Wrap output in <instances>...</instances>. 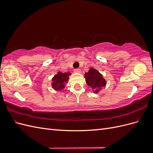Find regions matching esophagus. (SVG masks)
Returning a JSON list of instances; mask_svg holds the SVG:
<instances>
[{
    "instance_id": "1",
    "label": "esophagus",
    "mask_w": 153,
    "mask_h": 153,
    "mask_svg": "<svg viewBox=\"0 0 153 153\" xmlns=\"http://www.w3.org/2000/svg\"><path fill=\"white\" fill-rule=\"evenodd\" d=\"M74 72L76 73H81V70H80V69L76 68V69H74Z\"/></svg>"
}]
</instances>
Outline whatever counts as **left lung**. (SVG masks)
Instances as JSON below:
<instances>
[{
	"mask_svg": "<svg viewBox=\"0 0 153 153\" xmlns=\"http://www.w3.org/2000/svg\"><path fill=\"white\" fill-rule=\"evenodd\" d=\"M84 77L87 84L93 89L95 93H98L101 88L106 85V82L102 75L93 68H91L89 71L85 73Z\"/></svg>",
	"mask_w": 153,
	"mask_h": 153,
	"instance_id": "1",
	"label": "left lung"
}]
</instances>
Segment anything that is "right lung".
I'll return each mask as SVG.
<instances>
[{"label":"right lung","instance_id":"obj_1","mask_svg":"<svg viewBox=\"0 0 153 153\" xmlns=\"http://www.w3.org/2000/svg\"><path fill=\"white\" fill-rule=\"evenodd\" d=\"M71 75V73H62L59 71L52 78V86L55 91H62L65 87V85L68 81L69 76Z\"/></svg>","mask_w":153,"mask_h":153}]
</instances>
